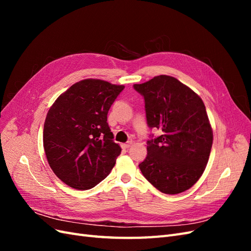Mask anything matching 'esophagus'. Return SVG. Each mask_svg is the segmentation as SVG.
I'll return each mask as SVG.
<instances>
[{"label":"esophagus","instance_id":"1","mask_svg":"<svg viewBox=\"0 0 251 251\" xmlns=\"http://www.w3.org/2000/svg\"><path fill=\"white\" fill-rule=\"evenodd\" d=\"M131 146H132V142L130 141V142H126V143L121 144V148H123V149H128Z\"/></svg>","mask_w":251,"mask_h":251}]
</instances>
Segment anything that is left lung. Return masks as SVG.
<instances>
[{
	"instance_id": "obj_1",
	"label": "left lung",
	"mask_w": 251,
	"mask_h": 251,
	"mask_svg": "<svg viewBox=\"0 0 251 251\" xmlns=\"http://www.w3.org/2000/svg\"><path fill=\"white\" fill-rule=\"evenodd\" d=\"M134 89L144 98L148 126L161 132L148 140V155L139 169L161 193L185 192L202 176L212 146L204 102L191 88L168 75L136 83Z\"/></svg>"
}]
</instances>
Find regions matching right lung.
<instances>
[{
  "label": "right lung",
  "instance_id": "obj_1",
  "mask_svg": "<svg viewBox=\"0 0 251 251\" xmlns=\"http://www.w3.org/2000/svg\"><path fill=\"white\" fill-rule=\"evenodd\" d=\"M123 85L88 78L74 83L48 111L43 142L51 170L64 183L80 191L110 174L121 149L113 141L108 112Z\"/></svg>",
  "mask_w": 251,
  "mask_h": 251
}]
</instances>
